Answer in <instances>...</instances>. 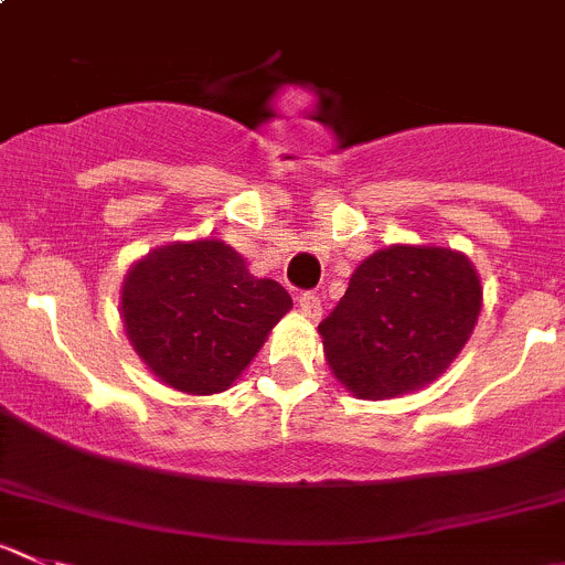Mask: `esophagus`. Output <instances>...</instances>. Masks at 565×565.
Returning <instances> with one entry per match:
<instances>
[{"instance_id":"esophagus-1","label":"esophagus","mask_w":565,"mask_h":565,"mask_svg":"<svg viewBox=\"0 0 565 565\" xmlns=\"http://www.w3.org/2000/svg\"><path fill=\"white\" fill-rule=\"evenodd\" d=\"M298 309L303 311L309 320H317V317L322 315V306H320V298H317L315 292H300L298 295Z\"/></svg>"}]
</instances>
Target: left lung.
<instances>
[{
    "label": "left lung",
    "mask_w": 565,
    "mask_h": 565,
    "mask_svg": "<svg viewBox=\"0 0 565 565\" xmlns=\"http://www.w3.org/2000/svg\"><path fill=\"white\" fill-rule=\"evenodd\" d=\"M483 287L445 245H388L353 270L320 322L333 377L359 399H392L434 383L475 331Z\"/></svg>",
    "instance_id": "left-lung-1"
}]
</instances>
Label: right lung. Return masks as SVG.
<instances>
[{
	"label": "right lung",
	"instance_id": "obj_1",
	"mask_svg": "<svg viewBox=\"0 0 565 565\" xmlns=\"http://www.w3.org/2000/svg\"><path fill=\"white\" fill-rule=\"evenodd\" d=\"M292 298L223 239L160 245L129 267L120 320L151 375L184 394L234 386Z\"/></svg>",
	"mask_w": 565,
	"mask_h": 565
}]
</instances>
